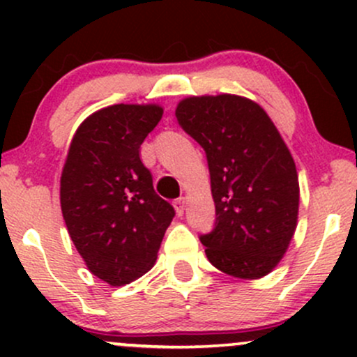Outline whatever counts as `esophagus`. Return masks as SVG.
Masks as SVG:
<instances>
[{
	"label": "esophagus",
	"instance_id": "esophagus-1",
	"mask_svg": "<svg viewBox=\"0 0 357 357\" xmlns=\"http://www.w3.org/2000/svg\"><path fill=\"white\" fill-rule=\"evenodd\" d=\"M184 208H186V199H184V198L176 199V202H174V210H176V213H178V216L183 215Z\"/></svg>",
	"mask_w": 357,
	"mask_h": 357
}]
</instances>
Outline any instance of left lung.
Returning <instances> with one entry per match:
<instances>
[{"label": "left lung", "instance_id": "8db88e82", "mask_svg": "<svg viewBox=\"0 0 357 357\" xmlns=\"http://www.w3.org/2000/svg\"><path fill=\"white\" fill-rule=\"evenodd\" d=\"M179 126L203 147L216 223L202 236L213 267L257 280L284 258L298 218V176L289 147L257 102L235 93L191 96Z\"/></svg>", "mask_w": 357, "mask_h": 357}]
</instances>
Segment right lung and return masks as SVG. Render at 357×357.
<instances>
[{
	"mask_svg": "<svg viewBox=\"0 0 357 357\" xmlns=\"http://www.w3.org/2000/svg\"><path fill=\"white\" fill-rule=\"evenodd\" d=\"M159 104H116L73 134L60 178L68 235L90 272L112 287L154 267L174 208L155 195L141 144L161 121Z\"/></svg>",
	"mask_w": 357,
	"mask_h": 357,
	"instance_id": "add662e5",
	"label": "right lung"
}]
</instances>
